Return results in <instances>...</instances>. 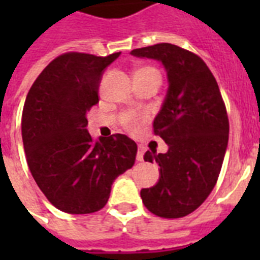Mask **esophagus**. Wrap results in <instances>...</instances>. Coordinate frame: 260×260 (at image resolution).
I'll return each mask as SVG.
<instances>
[{
	"mask_svg": "<svg viewBox=\"0 0 260 260\" xmlns=\"http://www.w3.org/2000/svg\"><path fill=\"white\" fill-rule=\"evenodd\" d=\"M144 154H146V148H144V147H139L138 156H136V159H138L139 162H143V160H144Z\"/></svg>",
	"mask_w": 260,
	"mask_h": 260,
	"instance_id": "obj_1",
	"label": "esophagus"
}]
</instances>
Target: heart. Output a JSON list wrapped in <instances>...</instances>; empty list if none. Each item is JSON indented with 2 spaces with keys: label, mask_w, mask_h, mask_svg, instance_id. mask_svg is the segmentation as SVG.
Here are the masks:
<instances>
[{
  "label": "heart",
  "mask_w": 260,
  "mask_h": 260,
  "mask_svg": "<svg viewBox=\"0 0 260 260\" xmlns=\"http://www.w3.org/2000/svg\"><path fill=\"white\" fill-rule=\"evenodd\" d=\"M148 69H151V67H144V69H140V70H148ZM139 121H140V120H139V118L132 113H126L125 116L122 117V124H124V126H125V128H128L129 131L138 129Z\"/></svg>",
  "instance_id": "1"
}]
</instances>
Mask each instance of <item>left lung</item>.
<instances>
[{
    "label": "left lung",
    "mask_w": 260,
    "mask_h": 260,
    "mask_svg": "<svg viewBox=\"0 0 260 260\" xmlns=\"http://www.w3.org/2000/svg\"><path fill=\"white\" fill-rule=\"evenodd\" d=\"M160 60L169 90L154 120V134L169 151H147L146 162L160 167L159 182L142 189L143 204L163 218H179L197 209L216 186L225 155L230 121L216 78L198 55L159 43L131 52Z\"/></svg>",
    "instance_id": "1"
}]
</instances>
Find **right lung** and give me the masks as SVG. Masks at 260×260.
Returning <instances> with one entry per match:
<instances>
[{
  "instance_id": "right-lung-1",
  "label": "right lung",
  "mask_w": 260,
  "mask_h": 260,
  "mask_svg": "<svg viewBox=\"0 0 260 260\" xmlns=\"http://www.w3.org/2000/svg\"><path fill=\"white\" fill-rule=\"evenodd\" d=\"M120 52H66L40 73L21 117L26 163L47 200L71 214L102 209L112 183L135 165L138 146L116 134L94 140L86 113L98 104L102 73Z\"/></svg>"
}]
</instances>
